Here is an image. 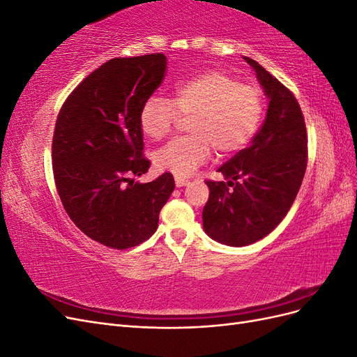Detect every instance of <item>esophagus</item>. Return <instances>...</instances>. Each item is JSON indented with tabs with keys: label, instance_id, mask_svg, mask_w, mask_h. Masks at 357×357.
Returning a JSON list of instances; mask_svg holds the SVG:
<instances>
[{
	"label": "esophagus",
	"instance_id": "34e87169",
	"mask_svg": "<svg viewBox=\"0 0 357 357\" xmlns=\"http://www.w3.org/2000/svg\"><path fill=\"white\" fill-rule=\"evenodd\" d=\"M176 185H177V188L186 186V185H189V180H188V178H183V177L176 176Z\"/></svg>",
	"mask_w": 357,
	"mask_h": 357
}]
</instances>
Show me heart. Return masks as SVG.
I'll return each instance as SVG.
<instances>
[{
    "instance_id": "1",
    "label": "heart",
    "mask_w": 357,
    "mask_h": 357,
    "mask_svg": "<svg viewBox=\"0 0 357 357\" xmlns=\"http://www.w3.org/2000/svg\"><path fill=\"white\" fill-rule=\"evenodd\" d=\"M264 95L223 71H204L181 80L172 100L152 95L139 110V126L150 139L168 137L181 117L189 135L176 138L155 153V165L178 177L190 176L211 155L238 152L262 121Z\"/></svg>"
}]
</instances>
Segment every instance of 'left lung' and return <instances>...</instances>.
I'll list each match as a JSON object with an SVG mask.
<instances>
[{
    "label": "left lung",
    "mask_w": 357,
    "mask_h": 357,
    "mask_svg": "<svg viewBox=\"0 0 357 357\" xmlns=\"http://www.w3.org/2000/svg\"><path fill=\"white\" fill-rule=\"evenodd\" d=\"M269 98L266 119L252 139L218 171L228 181L205 180L210 197L204 231L218 243L243 247L277 228L294 204L308 159L304 114L295 95L250 58Z\"/></svg>",
    "instance_id": "left-lung-1"
}]
</instances>
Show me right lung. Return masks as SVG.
Segmentation results:
<instances>
[{"mask_svg": "<svg viewBox=\"0 0 357 357\" xmlns=\"http://www.w3.org/2000/svg\"><path fill=\"white\" fill-rule=\"evenodd\" d=\"M167 58H113L92 71L62 104L52 142L61 202L91 240L125 250L158 229L174 190L171 172L137 183L150 168L143 155L139 110L164 82Z\"/></svg>", "mask_w": 357, "mask_h": 357, "instance_id": "add662e5", "label": "right lung"}]
</instances>
